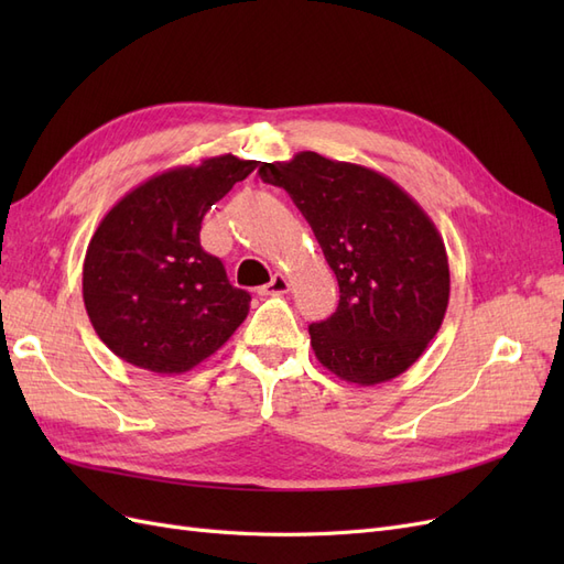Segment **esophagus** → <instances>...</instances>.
<instances>
[{
	"mask_svg": "<svg viewBox=\"0 0 564 564\" xmlns=\"http://www.w3.org/2000/svg\"><path fill=\"white\" fill-rule=\"evenodd\" d=\"M289 292V280L284 275H275L265 286H261L263 296H282Z\"/></svg>",
	"mask_w": 564,
	"mask_h": 564,
	"instance_id": "1",
	"label": "esophagus"
}]
</instances>
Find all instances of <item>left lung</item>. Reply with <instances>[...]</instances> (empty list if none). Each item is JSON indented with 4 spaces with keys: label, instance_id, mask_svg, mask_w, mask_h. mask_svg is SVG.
I'll list each match as a JSON object with an SVG mask.
<instances>
[{
    "label": "left lung",
    "instance_id": "1",
    "mask_svg": "<svg viewBox=\"0 0 564 564\" xmlns=\"http://www.w3.org/2000/svg\"><path fill=\"white\" fill-rule=\"evenodd\" d=\"M308 220L338 280V308L308 327L315 357L338 379L400 377L435 338L449 303L445 242L419 204L373 169L299 152L263 162Z\"/></svg>",
    "mask_w": 564,
    "mask_h": 564
}]
</instances>
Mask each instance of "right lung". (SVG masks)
Returning <instances> with one entry per match:
<instances>
[{"label": "right lung", "instance_id": "obj_1", "mask_svg": "<svg viewBox=\"0 0 564 564\" xmlns=\"http://www.w3.org/2000/svg\"><path fill=\"white\" fill-rule=\"evenodd\" d=\"M256 160L218 155L148 178L100 220L84 256L82 296L98 338L124 362L183 373L235 334L251 296L199 245L202 218Z\"/></svg>", "mask_w": 564, "mask_h": 564}]
</instances>
